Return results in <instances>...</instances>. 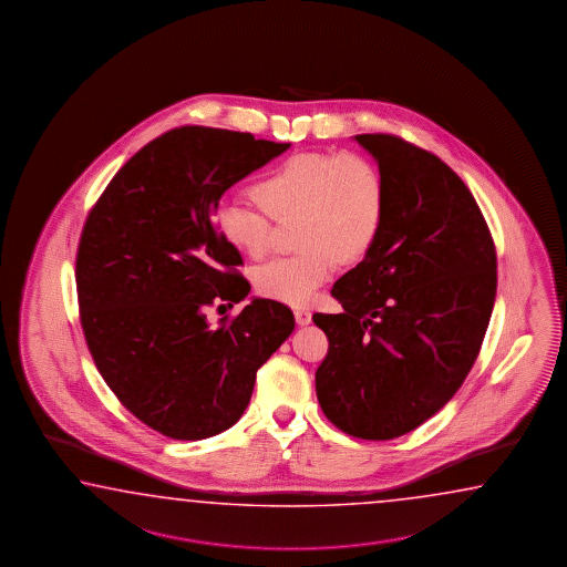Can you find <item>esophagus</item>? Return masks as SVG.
Masks as SVG:
<instances>
[{
	"instance_id": "esophagus-1",
	"label": "esophagus",
	"mask_w": 567,
	"mask_h": 567,
	"mask_svg": "<svg viewBox=\"0 0 567 567\" xmlns=\"http://www.w3.org/2000/svg\"><path fill=\"white\" fill-rule=\"evenodd\" d=\"M293 313H296V322L300 323V326H308V323L311 322L310 310H306V308H296Z\"/></svg>"
}]
</instances>
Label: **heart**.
<instances>
[{
  "mask_svg": "<svg viewBox=\"0 0 567 567\" xmlns=\"http://www.w3.org/2000/svg\"><path fill=\"white\" fill-rule=\"evenodd\" d=\"M257 203L229 197L215 212L223 241L247 257L264 256L271 219L296 221L291 256L269 259L254 271L257 291L303 306L338 266L367 256L384 219L386 189L377 165L355 153H300L254 185Z\"/></svg>",
  "mask_w": 567,
  "mask_h": 567,
  "instance_id": "heart-1",
  "label": "heart"
}]
</instances>
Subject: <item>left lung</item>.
Wrapping results in <instances>:
<instances>
[{
  "label": "left lung",
  "instance_id": "obj_1",
  "mask_svg": "<svg viewBox=\"0 0 567 567\" xmlns=\"http://www.w3.org/2000/svg\"><path fill=\"white\" fill-rule=\"evenodd\" d=\"M377 158L386 203L377 241L333 284L342 313L316 370L323 414L364 441L411 433L441 411L477 360L497 293V254L453 168L394 134H355Z\"/></svg>",
  "mask_w": 567,
  "mask_h": 567
}]
</instances>
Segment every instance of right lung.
Here are the masks:
<instances>
[{
    "instance_id": "add662e5",
    "label": "right lung",
    "mask_w": 567,
    "mask_h": 567,
    "mask_svg": "<svg viewBox=\"0 0 567 567\" xmlns=\"http://www.w3.org/2000/svg\"><path fill=\"white\" fill-rule=\"evenodd\" d=\"M288 148L225 128H173L112 177L84 223L76 288L90 354L116 399L168 439L234 426L257 370L293 332L288 306L264 298L217 328L207 322L212 306L251 289L213 221L219 199Z\"/></svg>"
}]
</instances>
